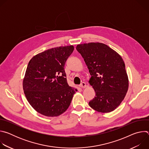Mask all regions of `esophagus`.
Segmentation results:
<instances>
[{
	"label": "esophagus",
	"mask_w": 149,
	"mask_h": 149,
	"mask_svg": "<svg viewBox=\"0 0 149 149\" xmlns=\"http://www.w3.org/2000/svg\"><path fill=\"white\" fill-rule=\"evenodd\" d=\"M86 86H86V82H82L79 85V87H81V88H86Z\"/></svg>",
	"instance_id": "obj_1"
}]
</instances>
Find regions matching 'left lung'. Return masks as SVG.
I'll return each instance as SVG.
<instances>
[{"label": "left lung", "mask_w": 149, "mask_h": 149, "mask_svg": "<svg viewBox=\"0 0 149 149\" xmlns=\"http://www.w3.org/2000/svg\"><path fill=\"white\" fill-rule=\"evenodd\" d=\"M91 77L89 81L95 90L90 107L98 112L114 110L124 100L129 88V79L121 56L107 45L99 42L78 45Z\"/></svg>", "instance_id": "obj_1"}]
</instances>
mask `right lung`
Wrapping results in <instances>:
<instances>
[{
  "label": "right lung",
  "mask_w": 149,
  "mask_h": 149,
  "mask_svg": "<svg viewBox=\"0 0 149 149\" xmlns=\"http://www.w3.org/2000/svg\"><path fill=\"white\" fill-rule=\"evenodd\" d=\"M74 47H59L34 56L23 81L26 98L39 113L56 117L69 107L77 90L69 86L64 66Z\"/></svg>",
  "instance_id": "1"
}]
</instances>
